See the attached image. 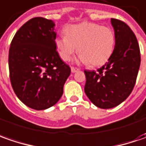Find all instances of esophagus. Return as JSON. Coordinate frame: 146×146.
<instances>
[{"label":"esophagus","instance_id":"obj_1","mask_svg":"<svg viewBox=\"0 0 146 146\" xmlns=\"http://www.w3.org/2000/svg\"><path fill=\"white\" fill-rule=\"evenodd\" d=\"M78 70H79V68H75V67H71V71H72V73H75V72H77Z\"/></svg>","mask_w":146,"mask_h":146}]
</instances>
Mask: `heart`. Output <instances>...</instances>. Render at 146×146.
I'll return each mask as SVG.
<instances>
[{"mask_svg":"<svg viewBox=\"0 0 146 146\" xmlns=\"http://www.w3.org/2000/svg\"><path fill=\"white\" fill-rule=\"evenodd\" d=\"M64 36L55 39L57 52L64 61L69 60L77 51L78 61L90 66H99L108 61L113 52L115 37L108 27L90 22L69 25L64 29Z\"/></svg>","mask_w":146,"mask_h":146,"instance_id":"heart-1","label":"heart"}]
</instances>
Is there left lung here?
I'll list each match as a JSON object with an SVG mask.
<instances>
[{
	"label": "left lung",
	"mask_w": 146,
	"mask_h": 146,
	"mask_svg": "<svg viewBox=\"0 0 146 146\" xmlns=\"http://www.w3.org/2000/svg\"><path fill=\"white\" fill-rule=\"evenodd\" d=\"M115 45L108 62L97 71H84L85 93L99 108L118 106L129 96L135 86L141 64L138 42L123 21L111 18Z\"/></svg>",
	"instance_id": "obj_1"
}]
</instances>
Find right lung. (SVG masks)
Returning a JSON list of instances; mask_svg holds the SVG:
<instances>
[{"label":"right lung","instance_id":"1","mask_svg":"<svg viewBox=\"0 0 146 146\" xmlns=\"http://www.w3.org/2000/svg\"><path fill=\"white\" fill-rule=\"evenodd\" d=\"M52 20L31 18L16 32L9 52V78L14 93L35 110L52 107L63 94L71 69L55 46Z\"/></svg>","mask_w":146,"mask_h":146}]
</instances>
